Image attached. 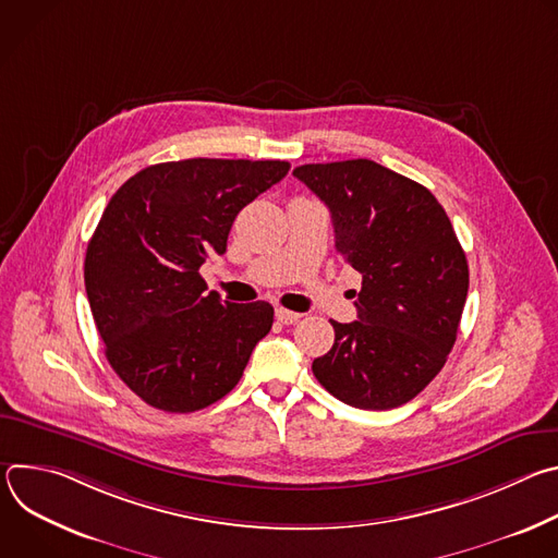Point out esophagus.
<instances>
[{"instance_id": "esophagus-1", "label": "esophagus", "mask_w": 558, "mask_h": 558, "mask_svg": "<svg viewBox=\"0 0 558 558\" xmlns=\"http://www.w3.org/2000/svg\"><path fill=\"white\" fill-rule=\"evenodd\" d=\"M300 317H302V315L295 313V311H289V308H282V306L276 308V320L282 323V325H293V323L300 320Z\"/></svg>"}]
</instances>
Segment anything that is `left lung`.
Listing matches in <instances>:
<instances>
[{"mask_svg":"<svg viewBox=\"0 0 558 558\" xmlns=\"http://www.w3.org/2000/svg\"><path fill=\"white\" fill-rule=\"evenodd\" d=\"M333 220L336 250L362 274L357 320H331L336 342L313 375L340 402L397 409L444 368L468 295V260L437 198L368 158L293 170Z\"/></svg>","mask_w":558,"mask_h":558,"instance_id":"1","label":"left lung"}]
</instances>
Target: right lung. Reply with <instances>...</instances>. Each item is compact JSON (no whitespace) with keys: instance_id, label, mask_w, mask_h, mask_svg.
Listing matches in <instances>:
<instances>
[{"instance_id":"1","label":"right lung","mask_w":558,"mask_h":558,"mask_svg":"<svg viewBox=\"0 0 558 558\" xmlns=\"http://www.w3.org/2000/svg\"><path fill=\"white\" fill-rule=\"evenodd\" d=\"M289 168L185 158L136 172L110 198L88 243L86 293L110 366L145 404L194 413L218 402L271 331L269 302H222L198 269Z\"/></svg>"}]
</instances>
